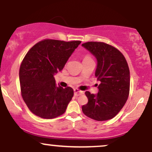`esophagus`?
Listing matches in <instances>:
<instances>
[{
	"label": "esophagus",
	"mask_w": 152,
	"mask_h": 152,
	"mask_svg": "<svg viewBox=\"0 0 152 152\" xmlns=\"http://www.w3.org/2000/svg\"><path fill=\"white\" fill-rule=\"evenodd\" d=\"M83 94V91H82L78 90V89H77V88H75V89H74V95L76 96H81Z\"/></svg>",
	"instance_id": "34e87169"
}]
</instances>
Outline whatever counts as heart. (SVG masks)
<instances>
[{
    "label": "heart",
    "instance_id": "obj_1",
    "mask_svg": "<svg viewBox=\"0 0 152 152\" xmlns=\"http://www.w3.org/2000/svg\"><path fill=\"white\" fill-rule=\"evenodd\" d=\"M88 59H91V58L89 56H88V55L85 56L84 58H83V60H88Z\"/></svg>",
    "mask_w": 152,
    "mask_h": 152
}]
</instances>
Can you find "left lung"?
I'll list each match as a JSON object with an SVG mask.
<instances>
[{
  "mask_svg": "<svg viewBox=\"0 0 152 152\" xmlns=\"http://www.w3.org/2000/svg\"><path fill=\"white\" fill-rule=\"evenodd\" d=\"M97 61L95 76L101 83L98 94L86 91L88 99L82 111L96 121L114 118L121 111L128 99L130 73L124 56L116 48L102 42H87L81 45Z\"/></svg>",
  "mask_w": 152,
  "mask_h": 152,
  "instance_id": "obj_1",
  "label": "left lung"
}]
</instances>
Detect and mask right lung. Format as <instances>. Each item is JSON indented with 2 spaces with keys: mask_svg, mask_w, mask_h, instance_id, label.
I'll use <instances>...</instances> for the list:
<instances>
[{
  "mask_svg": "<svg viewBox=\"0 0 152 152\" xmlns=\"http://www.w3.org/2000/svg\"><path fill=\"white\" fill-rule=\"evenodd\" d=\"M79 41L66 42L46 39L26 53L19 71L22 97L33 114L53 118L66 111L74 90L56 85L54 75L64 69Z\"/></svg>",
  "mask_w": 152,
  "mask_h": 152,
  "instance_id": "add662e5",
  "label": "right lung"
}]
</instances>
